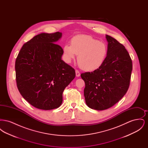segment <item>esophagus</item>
Returning <instances> with one entry per match:
<instances>
[{
    "label": "esophagus",
    "instance_id": "esophagus-1",
    "mask_svg": "<svg viewBox=\"0 0 148 148\" xmlns=\"http://www.w3.org/2000/svg\"><path fill=\"white\" fill-rule=\"evenodd\" d=\"M75 74H76V76H77V77H80V73H79V71H77V70H76V71H75Z\"/></svg>",
    "mask_w": 148,
    "mask_h": 148
}]
</instances>
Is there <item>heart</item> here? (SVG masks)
I'll return each mask as SVG.
<instances>
[{"label":"heart","mask_w":148,"mask_h":148,"mask_svg":"<svg viewBox=\"0 0 148 148\" xmlns=\"http://www.w3.org/2000/svg\"><path fill=\"white\" fill-rule=\"evenodd\" d=\"M66 63H70L77 55V63L85 71L98 69L104 63L108 53L105 42L98 41L92 36L77 35L71 39V44H66L63 48Z\"/></svg>","instance_id":"heart-1"}]
</instances>
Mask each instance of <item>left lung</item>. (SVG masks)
I'll list each match as a JSON object with an SVG mask.
<instances>
[{
  "instance_id": "8db88e82",
  "label": "left lung",
  "mask_w": 148,
  "mask_h": 148,
  "mask_svg": "<svg viewBox=\"0 0 148 148\" xmlns=\"http://www.w3.org/2000/svg\"><path fill=\"white\" fill-rule=\"evenodd\" d=\"M108 53L98 69L81 74L84 81L85 103L90 108L103 110L111 108L126 94L133 69L132 60L125 47L106 35Z\"/></svg>"
}]
</instances>
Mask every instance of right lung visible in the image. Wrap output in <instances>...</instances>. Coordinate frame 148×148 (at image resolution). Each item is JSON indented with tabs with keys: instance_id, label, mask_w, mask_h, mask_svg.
<instances>
[{
	"instance_id": "1",
	"label": "right lung",
	"mask_w": 148,
	"mask_h": 148,
	"mask_svg": "<svg viewBox=\"0 0 148 148\" xmlns=\"http://www.w3.org/2000/svg\"><path fill=\"white\" fill-rule=\"evenodd\" d=\"M62 33H41L25 43L15 61L18 89L29 104L42 110L59 108L63 92L75 71L62 59V48L56 44Z\"/></svg>"
}]
</instances>
